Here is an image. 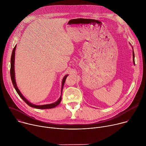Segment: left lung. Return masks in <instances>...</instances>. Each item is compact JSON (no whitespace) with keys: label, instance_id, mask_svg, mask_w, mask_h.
<instances>
[{"label":"left lung","instance_id":"left-lung-1","mask_svg":"<svg viewBox=\"0 0 146 146\" xmlns=\"http://www.w3.org/2000/svg\"><path fill=\"white\" fill-rule=\"evenodd\" d=\"M130 44H131V43H130ZM132 50H133V51H132V54H133V64H134V65H135V54H134V51H133V47L132 46Z\"/></svg>","mask_w":146,"mask_h":146}]
</instances>
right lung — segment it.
Instances as JSON below:
<instances>
[{"label":"right lung","mask_w":146,"mask_h":146,"mask_svg":"<svg viewBox=\"0 0 146 146\" xmlns=\"http://www.w3.org/2000/svg\"><path fill=\"white\" fill-rule=\"evenodd\" d=\"M17 45H15V46L14 47L13 52H12V54H11V68H10V76H11V79L12 81V83L13 84V86L14 87V88L15 89L17 92L18 93V94L19 95V96L21 98V99L27 104L28 105H29V106L33 108H36V109H51V108H54L56 106H57L60 103L61 99H62V90H63L64 88V86L65 84V80L66 79V77H68V74L66 75L65 76H64V77L62 79V87H61V95L60 98H59V99L56 101L54 103H51V104H47V105H34V104L31 103L29 100H28L22 94V93L20 92V91L19 90V89L18 88V87L17 86V83L15 81V70H14V61H15V48H16Z\"/></svg>","instance_id":"add662e5"}]
</instances>
